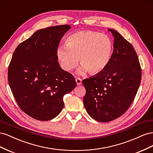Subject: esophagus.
<instances>
[{"mask_svg":"<svg viewBox=\"0 0 153 153\" xmlns=\"http://www.w3.org/2000/svg\"><path fill=\"white\" fill-rule=\"evenodd\" d=\"M75 80H76V84H77L78 85H81V84H82V79H81V78H76V79H75Z\"/></svg>","mask_w":153,"mask_h":153,"instance_id":"1","label":"esophagus"}]
</instances>
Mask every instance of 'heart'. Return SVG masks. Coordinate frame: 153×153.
I'll return each mask as SVG.
<instances>
[{
  "mask_svg": "<svg viewBox=\"0 0 153 153\" xmlns=\"http://www.w3.org/2000/svg\"><path fill=\"white\" fill-rule=\"evenodd\" d=\"M66 45V47L61 46L57 51L60 65L65 71H70L76 66L79 59L82 67L78 73L81 75L87 71L95 75L105 70L114 50L113 42L108 36L92 30L69 35Z\"/></svg>",
  "mask_w": 153,
  "mask_h": 153,
  "instance_id": "1",
  "label": "heart"
}]
</instances>
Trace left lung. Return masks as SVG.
Instances as JSON below:
<instances>
[{"instance_id":"left-lung-1","label":"left lung","mask_w":153,"mask_h":153,"mask_svg":"<svg viewBox=\"0 0 153 153\" xmlns=\"http://www.w3.org/2000/svg\"><path fill=\"white\" fill-rule=\"evenodd\" d=\"M108 30L114 38L108 66L102 72L82 81L86 90L84 104L87 113L103 123L121 116L129 108L142 77L140 64L131 44L116 30Z\"/></svg>"}]
</instances>
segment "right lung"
Returning <instances> with one entry per match:
<instances>
[{
	"mask_svg": "<svg viewBox=\"0 0 153 153\" xmlns=\"http://www.w3.org/2000/svg\"><path fill=\"white\" fill-rule=\"evenodd\" d=\"M69 25L35 32L18 46L8 68L9 85L16 103L31 117L47 121L64 107V96L76 85L75 78L60 67L57 51Z\"/></svg>",
	"mask_w": 153,
	"mask_h": 153,
	"instance_id": "obj_1",
	"label": "right lung"
}]
</instances>
